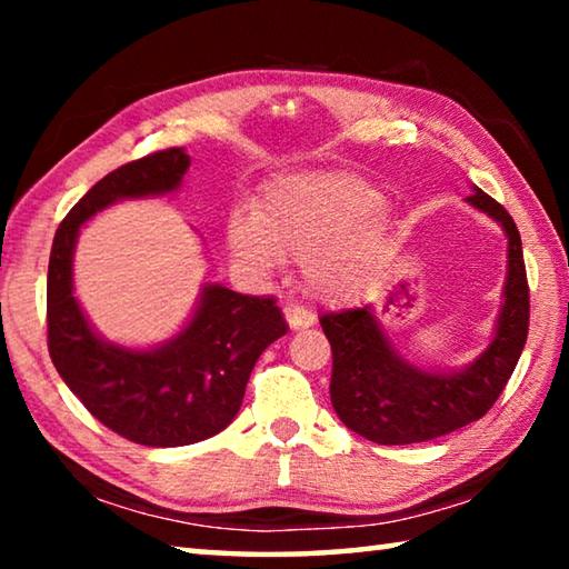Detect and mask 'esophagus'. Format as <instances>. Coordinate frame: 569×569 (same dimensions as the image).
I'll list each match as a JSON object with an SVG mask.
<instances>
[{"label":"esophagus","instance_id":"obj_1","mask_svg":"<svg viewBox=\"0 0 569 569\" xmlns=\"http://www.w3.org/2000/svg\"><path fill=\"white\" fill-rule=\"evenodd\" d=\"M283 316L288 326H291V331H298V329H306V326H311V316H308V311H303V308L298 306H286L283 308Z\"/></svg>","mask_w":569,"mask_h":569}]
</instances>
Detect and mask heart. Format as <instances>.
<instances>
[{"instance_id": "obj_1", "label": "heart", "mask_w": 569, "mask_h": 569, "mask_svg": "<svg viewBox=\"0 0 569 569\" xmlns=\"http://www.w3.org/2000/svg\"><path fill=\"white\" fill-rule=\"evenodd\" d=\"M397 223L381 192L351 172H296L266 188L253 216L228 220V248L240 266L271 273L303 261L306 288L339 303L391 256Z\"/></svg>"}]
</instances>
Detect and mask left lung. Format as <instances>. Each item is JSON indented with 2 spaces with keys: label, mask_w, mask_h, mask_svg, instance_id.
Segmentation results:
<instances>
[{
  "label": "left lung",
  "mask_w": 569,
  "mask_h": 569,
  "mask_svg": "<svg viewBox=\"0 0 569 569\" xmlns=\"http://www.w3.org/2000/svg\"><path fill=\"white\" fill-rule=\"evenodd\" d=\"M467 198L507 236V278L492 341L465 369H421L393 349L366 303L321 316L331 343V403L356 435L377 445H417L451 435L492 409L512 377L529 329V286L522 238L512 216L485 190Z\"/></svg>",
  "instance_id": "1"
}]
</instances>
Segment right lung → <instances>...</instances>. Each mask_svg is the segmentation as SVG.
<instances>
[{
    "instance_id": "right-lung-1",
    "label": "right lung",
    "mask_w": 569,
    "mask_h": 569,
    "mask_svg": "<svg viewBox=\"0 0 569 569\" xmlns=\"http://www.w3.org/2000/svg\"><path fill=\"white\" fill-rule=\"evenodd\" d=\"M188 168V152L170 148L94 182L57 228L47 271V346L57 373L94 419L142 447H186L223 431L258 356L288 331L271 296L220 283H206L190 321L150 349L112 343L92 329L72 281L80 228L120 200L170 196Z\"/></svg>"
}]
</instances>
